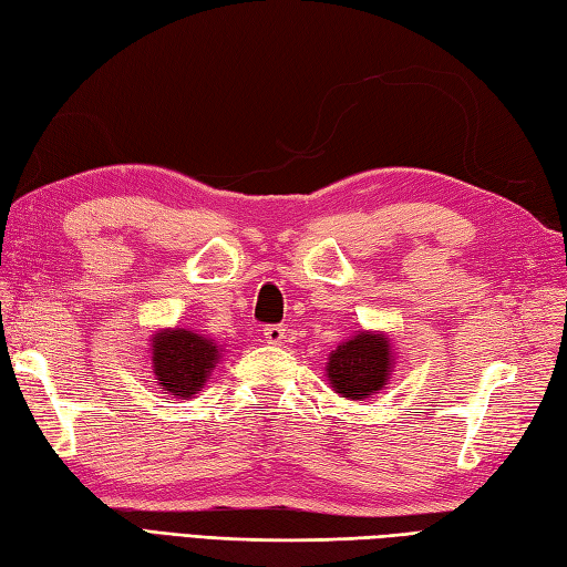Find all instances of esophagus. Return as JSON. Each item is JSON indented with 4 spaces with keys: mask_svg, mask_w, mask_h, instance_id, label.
<instances>
[{
    "mask_svg": "<svg viewBox=\"0 0 567 567\" xmlns=\"http://www.w3.org/2000/svg\"><path fill=\"white\" fill-rule=\"evenodd\" d=\"M264 338H267L269 344H281L286 338V328L284 326H267L264 328Z\"/></svg>",
    "mask_w": 567,
    "mask_h": 567,
    "instance_id": "1",
    "label": "esophagus"
}]
</instances>
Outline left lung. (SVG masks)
Returning <instances> with one entry per match:
<instances>
[{"label": "left lung", "instance_id": "obj_1", "mask_svg": "<svg viewBox=\"0 0 567 567\" xmlns=\"http://www.w3.org/2000/svg\"><path fill=\"white\" fill-rule=\"evenodd\" d=\"M394 352L384 332H354L348 342L330 352L326 377L334 394L344 399H372L391 379Z\"/></svg>", "mask_w": 567, "mask_h": 567}]
</instances>
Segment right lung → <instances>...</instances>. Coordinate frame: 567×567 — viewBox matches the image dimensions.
Segmentation results:
<instances>
[{
	"label": "right lung",
	"instance_id": "add662e5",
	"mask_svg": "<svg viewBox=\"0 0 567 567\" xmlns=\"http://www.w3.org/2000/svg\"><path fill=\"white\" fill-rule=\"evenodd\" d=\"M223 348L195 330H158L152 340V364L164 394L190 399L210 379Z\"/></svg>",
	"mask_w": 567,
	"mask_h": 567
}]
</instances>
